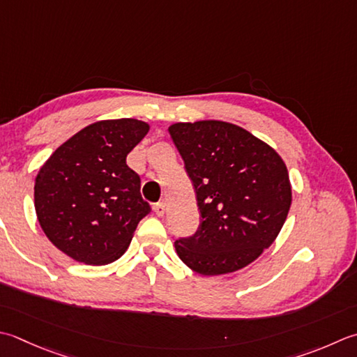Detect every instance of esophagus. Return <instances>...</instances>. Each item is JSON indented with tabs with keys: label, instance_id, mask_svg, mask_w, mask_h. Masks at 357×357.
Returning a JSON list of instances; mask_svg holds the SVG:
<instances>
[{
	"label": "esophagus",
	"instance_id": "34e87169",
	"mask_svg": "<svg viewBox=\"0 0 357 357\" xmlns=\"http://www.w3.org/2000/svg\"><path fill=\"white\" fill-rule=\"evenodd\" d=\"M165 211H167V207H165L164 201H160V202H158V204H155V212L158 216H164Z\"/></svg>",
	"mask_w": 357,
	"mask_h": 357
}]
</instances>
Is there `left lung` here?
<instances>
[{
  "mask_svg": "<svg viewBox=\"0 0 357 357\" xmlns=\"http://www.w3.org/2000/svg\"><path fill=\"white\" fill-rule=\"evenodd\" d=\"M197 193V234L174 241L178 257L201 275L243 269L275 241L292 193L280 155L238 125L222 121L169 127Z\"/></svg>",
  "mask_w": 357,
  "mask_h": 357,
  "instance_id": "1",
  "label": "left lung"
}]
</instances>
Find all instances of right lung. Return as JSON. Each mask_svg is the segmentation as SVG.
I'll list each match as a JSON object with an SVG mask.
<instances>
[{"mask_svg": "<svg viewBox=\"0 0 357 357\" xmlns=\"http://www.w3.org/2000/svg\"><path fill=\"white\" fill-rule=\"evenodd\" d=\"M150 125L111 119L88 125L55 150L35 178L41 229L55 248L79 263L102 266L128 249L151 207L127 155Z\"/></svg>", "mask_w": 357, "mask_h": 357, "instance_id": "1", "label": "right lung"}]
</instances>
